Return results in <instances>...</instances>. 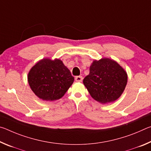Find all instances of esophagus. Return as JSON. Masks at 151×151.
Masks as SVG:
<instances>
[{
  "label": "esophagus",
  "mask_w": 151,
  "mask_h": 151,
  "mask_svg": "<svg viewBox=\"0 0 151 151\" xmlns=\"http://www.w3.org/2000/svg\"><path fill=\"white\" fill-rule=\"evenodd\" d=\"M75 81L76 82H82V81H83V76H76Z\"/></svg>",
  "instance_id": "obj_1"
}]
</instances>
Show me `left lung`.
<instances>
[{"label": "left lung", "mask_w": 151, "mask_h": 151, "mask_svg": "<svg viewBox=\"0 0 151 151\" xmlns=\"http://www.w3.org/2000/svg\"><path fill=\"white\" fill-rule=\"evenodd\" d=\"M127 83L125 70L116 62L109 58L94 60L90 66L89 75L83 80L91 96L103 104L119 99Z\"/></svg>", "instance_id": "obj_1"}]
</instances>
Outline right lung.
Masks as SVG:
<instances>
[{"label":"right lung","instance_id":"add662e5","mask_svg":"<svg viewBox=\"0 0 151 151\" xmlns=\"http://www.w3.org/2000/svg\"><path fill=\"white\" fill-rule=\"evenodd\" d=\"M28 81L38 97L52 101L64 96L72 85L74 77L60 60L45 58L30 69Z\"/></svg>","mask_w":151,"mask_h":151}]
</instances>
